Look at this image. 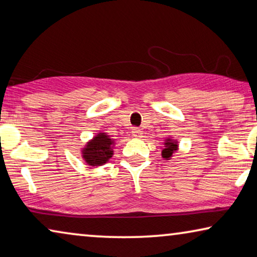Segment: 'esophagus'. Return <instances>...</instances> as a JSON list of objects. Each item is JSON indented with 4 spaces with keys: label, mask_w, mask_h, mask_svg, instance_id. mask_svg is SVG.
Here are the masks:
<instances>
[{
    "label": "esophagus",
    "mask_w": 257,
    "mask_h": 257,
    "mask_svg": "<svg viewBox=\"0 0 257 257\" xmlns=\"http://www.w3.org/2000/svg\"><path fill=\"white\" fill-rule=\"evenodd\" d=\"M132 133H133V136L136 138H142V135H143V134H142V130L140 128H134Z\"/></svg>",
    "instance_id": "esophagus-1"
}]
</instances>
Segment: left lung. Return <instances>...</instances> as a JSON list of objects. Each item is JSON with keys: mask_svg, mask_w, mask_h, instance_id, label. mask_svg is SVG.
<instances>
[{"mask_svg": "<svg viewBox=\"0 0 257 257\" xmlns=\"http://www.w3.org/2000/svg\"><path fill=\"white\" fill-rule=\"evenodd\" d=\"M165 149L162 150V158L166 159V160H169L170 158H172L173 153L175 152V151L177 150V142L175 141H172L170 138H167L166 143H165Z\"/></svg>", "mask_w": 257, "mask_h": 257, "instance_id": "left-lung-1", "label": "left lung"}]
</instances>
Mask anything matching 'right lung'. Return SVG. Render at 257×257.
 I'll return each mask as SVG.
<instances>
[{
	"instance_id": "right-lung-1",
	"label": "right lung",
	"mask_w": 257,
	"mask_h": 257,
	"mask_svg": "<svg viewBox=\"0 0 257 257\" xmlns=\"http://www.w3.org/2000/svg\"><path fill=\"white\" fill-rule=\"evenodd\" d=\"M114 141L105 133H99L82 150V157L89 166L97 167L106 164L113 156Z\"/></svg>"
}]
</instances>
